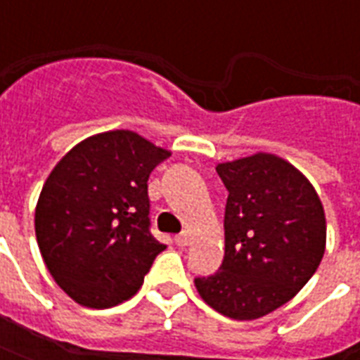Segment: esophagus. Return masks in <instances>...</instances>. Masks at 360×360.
I'll list each match as a JSON object with an SVG mask.
<instances>
[{"mask_svg":"<svg viewBox=\"0 0 360 360\" xmlns=\"http://www.w3.org/2000/svg\"><path fill=\"white\" fill-rule=\"evenodd\" d=\"M175 243H177V247H187L188 243H191V237H188V233H179V235H175Z\"/></svg>","mask_w":360,"mask_h":360,"instance_id":"obj_1","label":"esophagus"}]
</instances>
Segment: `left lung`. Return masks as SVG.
Listing matches in <instances>:
<instances>
[{"label":"left lung","mask_w":360,"mask_h":360,"mask_svg":"<svg viewBox=\"0 0 360 360\" xmlns=\"http://www.w3.org/2000/svg\"><path fill=\"white\" fill-rule=\"evenodd\" d=\"M227 188L226 257L195 278L198 295L233 320H255L291 301L320 266L326 216L309 179L293 165L255 154L218 164Z\"/></svg>","instance_id":"8db88e82"}]
</instances>
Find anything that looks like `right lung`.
<instances>
[{
	"mask_svg": "<svg viewBox=\"0 0 360 360\" xmlns=\"http://www.w3.org/2000/svg\"><path fill=\"white\" fill-rule=\"evenodd\" d=\"M167 158L141 134L110 131L79 142L46 179L36 241L51 278L82 307L131 299L165 250L150 231L148 177Z\"/></svg>",
	"mask_w": 360,
	"mask_h": 360,
	"instance_id": "obj_1",
	"label": "right lung"
}]
</instances>
